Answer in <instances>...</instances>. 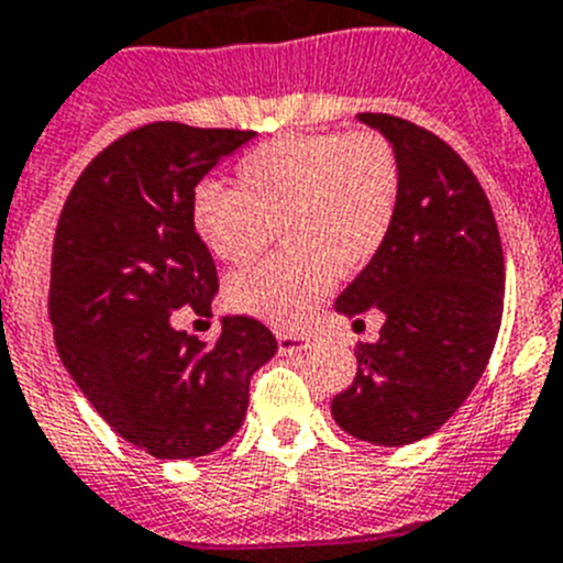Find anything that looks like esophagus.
<instances>
[{
  "mask_svg": "<svg viewBox=\"0 0 563 563\" xmlns=\"http://www.w3.org/2000/svg\"><path fill=\"white\" fill-rule=\"evenodd\" d=\"M277 346H280V353H302V350H311V339L297 333H280Z\"/></svg>",
  "mask_w": 563,
  "mask_h": 563,
  "instance_id": "esophagus-1",
  "label": "esophagus"
}]
</instances>
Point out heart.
Wrapping results in <instances>:
<instances>
[{
  "label": "heart",
  "mask_w": 563,
  "mask_h": 563,
  "mask_svg": "<svg viewBox=\"0 0 563 563\" xmlns=\"http://www.w3.org/2000/svg\"><path fill=\"white\" fill-rule=\"evenodd\" d=\"M239 183H199L194 228L224 264H250L283 230L288 252L224 288L230 308L277 328L306 322L335 275L380 255L402 197L400 157L375 130L283 135L241 157Z\"/></svg>",
  "instance_id": "b5f03b06"
}]
</instances>
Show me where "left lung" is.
Masks as SVG:
<instances>
[{
  "instance_id": "8db88e82",
  "label": "left lung",
  "mask_w": 563,
  "mask_h": 563,
  "mask_svg": "<svg viewBox=\"0 0 563 563\" xmlns=\"http://www.w3.org/2000/svg\"><path fill=\"white\" fill-rule=\"evenodd\" d=\"M386 135L402 169L397 222L380 255L335 299V311L386 317L358 344L353 386L330 402L341 430L402 448L448 422L486 369L503 319L506 264L495 213L472 169L430 130L358 113Z\"/></svg>"
}]
</instances>
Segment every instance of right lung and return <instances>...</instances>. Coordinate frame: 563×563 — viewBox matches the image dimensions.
Instances as JSON below:
<instances>
[{
    "mask_svg": "<svg viewBox=\"0 0 563 563\" xmlns=\"http://www.w3.org/2000/svg\"><path fill=\"white\" fill-rule=\"evenodd\" d=\"M252 135L177 122L133 130L88 163L57 222V353L104 422L155 459H199L233 439L250 377L277 353L250 317H224L213 344L172 324L186 306L210 317L219 291L194 188Z\"/></svg>",
    "mask_w": 563,
    "mask_h": 563,
    "instance_id": "obj_1",
    "label": "right lung"
}]
</instances>
